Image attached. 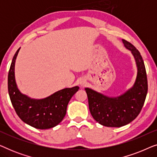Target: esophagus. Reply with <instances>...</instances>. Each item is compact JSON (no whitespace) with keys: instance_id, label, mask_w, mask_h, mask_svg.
<instances>
[{"instance_id":"esophagus-1","label":"esophagus","mask_w":157,"mask_h":157,"mask_svg":"<svg viewBox=\"0 0 157 157\" xmlns=\"http://www.w3.org/2000/svg\"><path fill=\"white\" fill-rule=\"evenodd\" d=\"M85 84H86V81H85L84 80H81V81H80V85H81V87L84 86Z\"/></svg>"}]
</instances>
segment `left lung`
<instances>
[{
    "label": "left lung",
    "mask_w": 157,
    "mask_h": 157,
    "mask_svg": "<svg viewBox=\"0 0 157 157\" xmlns=\"http://www.w3.org/2000/svg\"><path fill=\"white\" fill-rule=\"evenodd\" d=\"M122 42L136 62L137 74L132 86L118 96L85 88L91 116L98 124L108 127H121L134 121L142 109L148 91L147 73L140 53L129 42L124 39Z\"/></svg>",
    "instance_id": "8db88e82"
}]
</instances>
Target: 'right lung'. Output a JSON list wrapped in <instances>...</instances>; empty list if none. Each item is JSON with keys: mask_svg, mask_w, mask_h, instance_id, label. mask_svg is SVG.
Returning <instances> with one entry per match:
<instances>
[{"mask_svg": "<svg viewBox=\"0 0 157 157\" xmlns=\"http://www.w3.org/2000/svg\"><path fill=\"white\" fill-rule=\"evenodd\" d=\"M20 48L13 58L8 76V94L13 106L24 123L38 129L54 127L63 119L68 102L79 87L65 88L40 99L22 94L15 78V63Z\"/></svg>", "mask_w": 157, "mask_h": 157, "instance_id": "obj_1", "label": "right lung"}]
</instances>
